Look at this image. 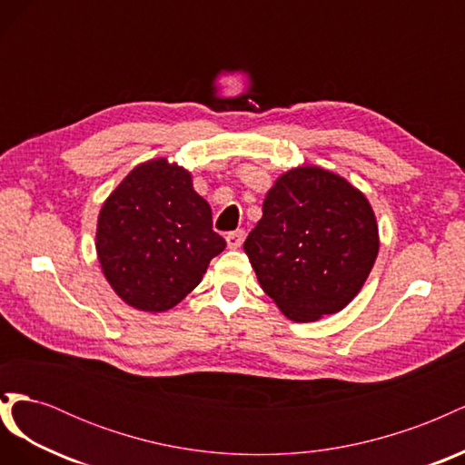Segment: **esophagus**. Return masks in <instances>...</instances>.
Listing matches in <instances>:
<instances>
[{"instance_id":"esophagus-1","label":"esophagus","mask_w":465,"mask_h":465,"mask_svg":"<svg viewBox=\"0 0 465 465\" xmlns=\"http://www.w3.org/2000/svg\"><path fill=\"white\" fill-rule=\"evenodd\" d=\"M244 236H246V232H244L242 229L229 232V234H227V244H229V248H241L242 242H244Z\"/></svg>"}]
</instances>
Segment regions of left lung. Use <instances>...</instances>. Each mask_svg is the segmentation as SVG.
I'll list each match as a JSON object with an SVG mask.
<instances>
[{
    "instance_id": "left-lung-1",
    "label": "left lung",
    "mask_w": 465,
    "mask_h": 465,
    "mask_svg": "<svg viewBox=\"0 0 465 465\" xmlns=\"http://www.w3.org/2000/svg\"><path fill=\"white\" fill-rule=\"evenodd\" d=\"M244 252L262 289L289 320L340 312L378 256V224L364 193L320 166L281 174Z\"/></svg>"
}]
</instances>
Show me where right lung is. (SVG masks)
<instances>
[{
    "instance_id": "right-lung-1",
    "label": "right lung",
    "mask_w": 465,
    "mask_h": 465,
    "mask_svg": "<svg viewBox=\"0 0 465 465\" xmlns=\"http://www.w3.org/2000/svg\"><path fill=\"white\" fill-rule=\"evenodd\" d=\"M224 246L190 173L166 159L135 166L98 213L103 273L125 304L143 312L176 306Z\"/></svg>"
}]
</instances>
